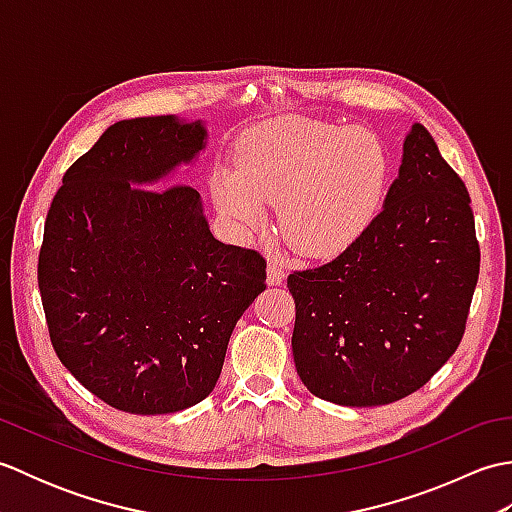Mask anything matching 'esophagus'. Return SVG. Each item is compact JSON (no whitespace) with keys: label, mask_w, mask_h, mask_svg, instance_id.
Wrapping results in <instances>:
<instances>
[{"label":"esophagus","mask_w":512,"mask_h":512,"mask_svg":"<svg viewBox=\"0 0 512 512\" xmlns=\"http://www.w3.org/2000/svg\"><path fill=\"white\" fill-rule=\"evenodd\" d=\"M284 277H286V273H284V268H281V264L275 262V259H270L268 262V284L279 286L281 281H284Z\"/></svg>","instance_id":"esophagus-1"}]
</instances>
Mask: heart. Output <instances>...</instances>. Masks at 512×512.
<instances>
[{"instance_id": "heart-1", "label": "heart", "mask_w": 512, "mask_h": 512, "mask_svg": "<svg viewBox=\"0 0 512 512\" xmlns=\"http://www.w3.org/2000/svg\"><path fill=\"white\" fill-rule=\"evenodd\" d=\"M385 169L372 134L288 118L239 147L217 204L244 226L262 222L264 204H279L284 242L301 257H330L374 217Z\"/></svg>"}]
</instances>
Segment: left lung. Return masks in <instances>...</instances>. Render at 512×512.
Segmentation results:
<instances>
[{
  "instance_id": "left-lung-1",
  "label": "left lung",
  "mask_w": 512,
  "mask_h": 512,
  "mask_svg": "<svg viewBox=\"0 0 512 512\" xmlns=\"http://www.w3.org/2000/svg\"><path fill=\"white\" fill-rule=\"evenodd\" d=\"M477 277L469 191L427 127L411 125L380 213L328 264L288 275L303 385L345 407L418 391L458 350Z\"/></svg>"
}]
</instances>
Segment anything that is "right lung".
I'll use <instances>...</instances> for the list:
<instances>
[{
	"mask_svg": "<svg viewBox=\"0 0 512 512\" xmlns=\"http://www.w3.org/2000/svg\"><path fill=\"white\" fill-rule=\"evenodd\" d=\"M204 136L173 116L114 123L63 173L46 217L37 275L50 343L85 389L127 413L209 396L237 319L266 290L264 255L217 242L200 193L162 184Z\"/></svg>",
	"mask_w": 512,
	"mask_h": 512,
	"instance_id": "add662e5",
	"label": "right lung"
}]
</instances>
